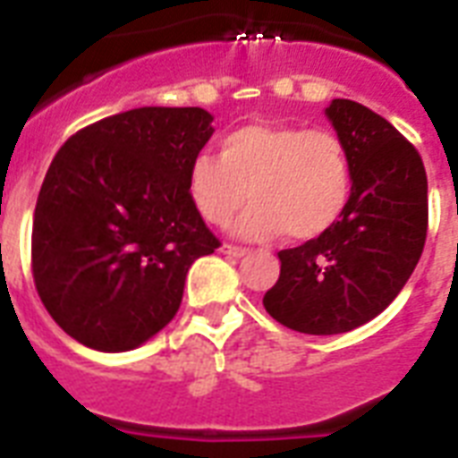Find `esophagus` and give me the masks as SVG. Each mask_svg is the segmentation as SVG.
I'll list each match as a JSON object with an SVG mask.
<instances>
[{
    "label": "esophagus",
    "mask_w": 458,
    "mask_h": 458,
    "mask_svg": "<svg viewBox=\"0 0 458 458\" xmlns=\"http://www.w3.org/2000/svg\"><path fill=\"white\" fill-rule=\"evenodd\" d=\"M221 251L223 254H228V257H235V259H242L250 254V250H247V247H237V244H223Z\"/></svg>",
    "instance_id": "esophagus-1"
}]
</instances>
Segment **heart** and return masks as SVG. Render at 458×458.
I'll use <instances>...</instances> for the list:
<instances>
[{
    "label": "heart",
    "instance_id": "heart-1",
    "mask_svg": "<svg viewBox=\"0 0 458 458\" xmlns=\"http://www.w3.org/2000/svg\"><path fill=\"white\" fill-rule=\"evenodd\" d=\"M354 190L347 145L327 128L251 123L221 140V154L201 152L187 165V194L216 228L251 199L240 221L244 237L285 233L304 242L340 221Z\"/></svg>",
    "mask_w": 458,
    "mask_h": 458
}]
</instances>
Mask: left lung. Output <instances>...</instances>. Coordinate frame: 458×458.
<instances>
[{"label":"left lung","mask_w":458,"mask_h":458,"mask_svg":"<svg viewBox=\"0 0 458 458\" xmlns=\"http://www.w3.org/2000/svg\"><path fill=\"white\" fill-rule=\"evenodd\" d=\"M347 145L354 190L323 235L278 251L280 278L264 306L280 326L337 335L369 323L402 293L428 235V178L419 149L352 99L326 109Z\"/></svg>","instance_id":"8db88e82"}]
</instances>
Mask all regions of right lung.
<instances>
[{
  "label": "right lung",
  "instance_id": "add662e5",
  "mask_svg": "<svg viewBox=\"0 0 458 458\" xmlns=\"http://www.w3.org/2000/svg\"><path fill=\"white\" fill-rule=\"evenodd\" d=\"M211 121L199 106H142L82 128L54 157L32 218V280L85 347L149 340L178 313L190 266L221 247L187 194Z\"/></svg>",
  "mask_w": 458,
  "mask_h": 458
}]
</instances>
